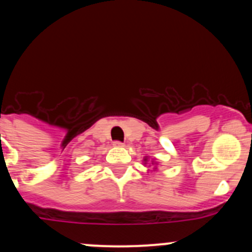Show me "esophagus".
Listing matches in <instances>:
<instances>
[{
	"mask_svg": "<svg viewBox=\"0 0 252 252\" xmlns=\"http://www.w3.org/2000/svg\"><path fill=\"white\" fill-rule=\"evenodd\" d=\"M114 146H115V147H123V146H124V143L120 142V141H115V142H114Z\"/></svg>",
	"mask_w": 252,
	"mask_h": 252,
	"instance_id": "esophagus-1",
	"label": "esophagus"
}]
</instances>
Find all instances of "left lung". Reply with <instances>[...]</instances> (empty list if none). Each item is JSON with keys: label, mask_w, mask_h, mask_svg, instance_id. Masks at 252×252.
<instances>
[{"label": "left lung", "mask_w": 252, "mask_h": 252, "mask_svg": "<svg viewBox=\"0 0 252 252\" xmlns=\"http://www.w3.org/2000/svg\"><path fill=\"white\" fill-rule=\"evenodd\" d=\"M144 162L147 163V158H144ZM152 163H154V162H153V161H152Z\"/></svg>", "instance_id": "8db88e82"}]
</instances>
